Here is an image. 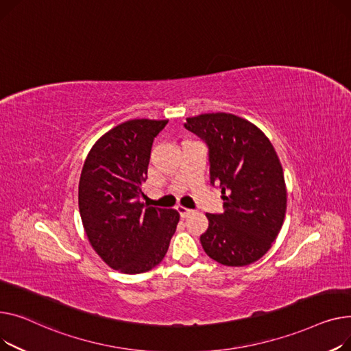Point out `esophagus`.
<instances>
[{
    "mask_svg": "<svg viewBox=\"0 0 351 351\" xmlns=\"http://www.w3.org/2000/svg\"><path fill=\"white\" fill-rule=\"evenodd\" d=\"M177 211H178V214H180V217L181 218H187V217H190L194 211L193 210H190V208H185V207H181V205H178L177 207Z\"/></svg>",
    "mask_w": 351,
    "mask_h": 351,
    "instance_id": "1",
    "label": "esophagus"
}]
</instances>
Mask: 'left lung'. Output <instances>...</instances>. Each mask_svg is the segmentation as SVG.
Returning <instances> with one entry per match:
<instances>
[{"mask_svg":"<svg viewBox=\"0 0 351 351\" xmlns=\"http://www.w3.org/2000/svg\"><path fill=\"white\" fill-rule=\"evenodd\" d=\"M184 128L208 147L210 182L221 189L222 214H207L201 245L211 259L245 266L276 239L286 213L283 170L272 143L251 121L231 113L189 117Z\"/></svg>","mask_w":351,"mask_h":351,"instance_id":"8db88e82","label":"left lung"}]
</instances>
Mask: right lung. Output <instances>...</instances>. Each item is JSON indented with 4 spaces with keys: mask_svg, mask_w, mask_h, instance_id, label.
Masks as SVG:
<instances>
[{
    "mask_svg": "<svg viewBox=\"0 0 351 351\" xmlns=\"http://www.w3.org/2000/svg\"><path fill=\"white\" fill-rule=\"evenodd\" d=\"M169 120H128L103 134L79 180V213L93 250L123 274H143L166 256L180 214L140 201L154 137Z\"/></svg>",
    "mask_w": 351,
    "mask_h": 351,
    "instance_id": "obj_1",
    "label": "right lung"
}]
</instances>
